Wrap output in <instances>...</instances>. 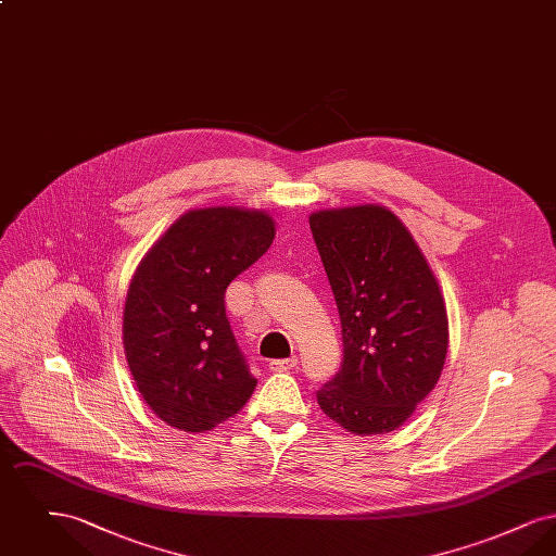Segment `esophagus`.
Returning <instances> with one entry per match:
<instances>
[{
  "label": "esophagus",
  "instance_id": "esophagus-1",
  "mask_svg": "<svg viewBox=\"0 0 556 556\" xmlns=\"http://www.w3.org/2000/svg\"><path fill=\"white\" fill-rule=\"evenodd\" d=\"M298 365V358L291 356V358H275L268 363V369L275 370V372H281V370L293 369Z\"/></svg>",
  "mask_w": 556,
  "mask_h": 556
}]
</instances>
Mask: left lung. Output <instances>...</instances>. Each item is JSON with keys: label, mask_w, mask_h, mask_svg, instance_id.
<instances>
[{"label": "left lung", "mask_w": 556, "mask_h": 556, "mask_svg": "<svg viewBox=\"0 0 556 556\" xmlns=\"http://www.w3.org/2000/svg\"><path fill=\"white\" fill-rule=\"evenodd\" d=\"M342 320V369L317 392L323 413L356 435L404 424L435 388L448 315L421 248L386 206L311 214Z\"/></svg>", "instance_id": "obj_1"}]
</instances>
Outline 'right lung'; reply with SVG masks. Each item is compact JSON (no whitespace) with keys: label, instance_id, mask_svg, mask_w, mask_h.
<instances>
[{"label":"right lung","instance_id":"1","mask_svg":"<svg viewBox=\"0 0 556 556\" xmlns=\"http://www.w3.org/2000/svg\"><path fill=\"white\" fill-rule=\"evenodd\" d=\"M275 239L263 211H187L132 275L123 317L125 356L139 394L164 424L202 433L238 415L256 377L225 313L229 283Z\"/></svg>","mask_w":556,"mask_h":556}]
</instances>
